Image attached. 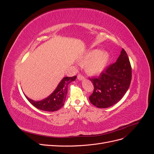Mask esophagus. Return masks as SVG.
Returning <instances> with one entry per match:
<instances>
[{
  "label": "esophagus",
  "instance_id": "1",
  "mask_svg": "<svg viewBox=\"0 0 154 154\" xmlns=\"http://www.w3.org/2000/svg\"><path fill=\"white\" fill-rule=\"evenodd\" d=\"M77 78H78V80H80V81L84 80V77H83L82 75H81V74H78Z\"/></svg>",
  "mask_w": 154,
  "mask_h": 154
}]
</instances>
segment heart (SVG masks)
<instances>
[{
	"label": "heart",
	"instance_id": "1",
	"mask_svg": "<svg viewBox=\"0 0 154 154\" xmlns=\"http://www.w3.org/2000/svg\"><path fill=\"white\" fill-rule=\"evenodd\" d=\"M110 60V54L106 51L94 49L87 51L79 59L85 71L91 76L100 74L103 71Z\"/></svg>",
	"mask_w": 154,
	"mask_h": 154
}]
</instances>
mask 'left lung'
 <instances>
[{"mask_svg": "<svg viewBox=\"0 0 154 154\" xmlns=\"http://www.w3.org/2000/svg\"><path fill=\"white\" fill-rule=\"evenodd\" d=\"M132 80V69L128 55L122 49L116 62L106 68L99 77L90 79L94 92L91 103L97 108H108L117 103L128 91Z\"/></svg>", "mask_w": 154, "mask_h": 154, "instance_id": "obj_1", "label": "left lung"}]
</instances>
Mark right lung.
I'll list each match as a JSON object with an SVG mask.
<instances>
[{
    "label": "right lung",
    "mask_w": 154,
    "mask_h": 154,
    "mask_svg": "<svg viewBox=\"0 0 154 154\" xmlns=\"http://www.w3.org/2000/svg\"><path fill=\"white\" fill-rule=\"evenodd\" d=\"M76 76L72 77H64L58 83L54 91L45 98L35 101L25 95L27 100L36 108L48 112H54L59 110L63 106L67 93V87L70 83L75 81Z\"/></svg>",
    "instance_id": "obj_1"
}]
</instances>
